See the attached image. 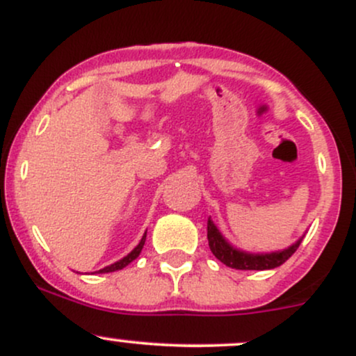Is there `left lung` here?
I'll return each mask as SVG.
<instances>
[{"label": "left lung", "instance_id": "left-lung-1", "mask_svg": "<svg viewBox=\"0 0 356 356\" xmlns=\"http://www.w3.org/2000/svg\"><path fill=\"white\" fill-rule=\"evenodd\" d=\"M207 239H209V248L220 263L234 269H256V271H263V269H273L281 266L284 261L295 254V251L300 248L303 238L298 239L295 244L283 251L268 252V254H252V252L239 251V249L232 248L226 239L222 238L218 227L214 226L211 218L207 220Z\"/></svg>", "mask_w": 356, "mask_h": 356}]
</instances>
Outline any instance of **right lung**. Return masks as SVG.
Instances as JSON below:
<instances>
[{"label": "right lung", "mask_w": 356, "mask_h": 356, "mask_svg": "<svg viewBox=\"0 0 356 356\" xmlns=\"http://www.w3.org/2000/svg\"><path fill=\"white\" fill-rule=\"evenodd\" d=\"M145 238H147V232L144 236H142V239H140V243L137 244L136 248L132 249V251L129 252V254H127L125 257H122L120 261H117V263H113V264H110V266H107V268H104V269H100L99 273H113V271H118V269H124L125 266H129L130 263H132L134 259H136V257L140 254V251H142V248H144V244H145Z\"/></svg>", "instance_id": "1"}]
</instances>
